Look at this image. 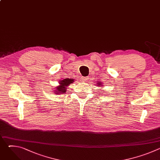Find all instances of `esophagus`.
Here are the masks:
<instances>
[{
  "instance_id": "obj_1",
  "label": "esophagus",
  "mask_w": 160,
  "mask_h": 160,
  "mask_svg": "<svg viewBox=\"0 0 160 160\" xmlns=\"http://www.w3.org/2000/svg\"><path fill=\"white\" fill-rule=\"evenodd\" d=\"M87 80H88L87 77H82V78H81V81H82L83 82H85Z\"/></svg>"
}]
</instances>
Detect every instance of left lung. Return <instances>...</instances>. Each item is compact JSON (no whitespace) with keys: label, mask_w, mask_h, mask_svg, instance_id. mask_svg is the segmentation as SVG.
Instances as JSON below:
<instances>
[{"label":"left lung","mask_w":160,"mask_h":160,"mask_svg":"<svg viewBox=\"0 0 160 160\" xmlns=\"http://www.w3.org/2000/svg\"><path fill=\"white\" fill-rule=\"evenodd\" d=\"M101 84H102L101 83H99V86H102V85H101Z\"/></svg>","instance_id":"1"}]
</instances>
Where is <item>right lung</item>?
I'll list each match as a JSON object with an SVG mask.
<instances>
[{
  "instance_id": "add662e5",
  "label": "right lung",
  "mask_w": 160,
  "mask_h": 160,
  "mask_svg": "<svg viewBox=\"0 0 160 160\" xmlns=\"http://www.w3.org/2000/svg\"><path fill=\"white\" fill-rule=\"evenodd\" d=\"M74 82V80L72 78H66L64 79L63 80L59 82V86L58 87L56 88V94H62V93H65L66 92V89L68 88V86H69V85Z\"/></svg>"
}]
</instances>
